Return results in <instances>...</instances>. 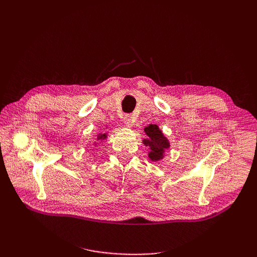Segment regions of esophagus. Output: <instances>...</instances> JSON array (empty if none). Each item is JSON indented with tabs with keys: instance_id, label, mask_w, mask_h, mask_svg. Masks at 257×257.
Masks as SVG:
<instances>
[{
	"instance_id": "obj_1",
	"label": "esophagus",
	"mask_w": 257,
	"mask_h": 257,
	"mask_svg": "<svg viewBox=\"0 0 257 257\" xmlns=\"http://www.w3.org/2000/svg\"><path fill=\"white\" fill-rule=\"evenodd\" d=\"M134 122H135L134 116H132V115H130V114L124 116V123H125V125H126L127 127H132V125H133Z\"/></svg>"
}]
</instances>
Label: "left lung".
Instances as JSON below:
<instances>
[{"label": "left lung", "instance_id": "1", "mask_svg": "<svg viewBox=\"0 0 257 257\" xmlns=\"http://www.w3.org/2000/svg\"><path fill=\"white\" fill-rule=\"evenodd\" d=\"M146 135L148 138L144 139L143 143L146 147L150 148L149 158L151 161L157 162L164 158V152L169 148L168 139L162 133L157 124H150L149 126L145 127Z\"/></svg>", "mask_w": 257, "mask_h": 257}]
</instances>
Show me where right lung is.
<instances>
[{"instance_id":"obj_1","label":"right lung","mask_w":257,"mask_h":257,"mask_svg":"<svg viewBox=\"0 0 257 257\" xmlns=\"http://www.w3.org/2000/svg\"><path fill=\"white\" fill-rule=\"evenodd\" d=\"M107 138V133H99L97 135V141H104V139Z\"/></svg>"}]
</instances>
